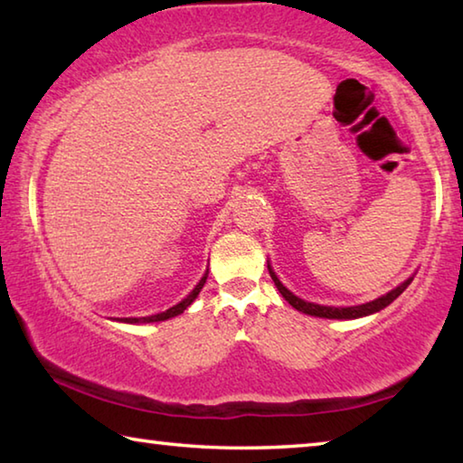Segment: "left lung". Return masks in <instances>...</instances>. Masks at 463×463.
I'll return each mask as SVG.
<instances>
[{
	"mask_svg": "<svg viewBox=\"0 0 463 463\" xmlns=\"http://www.w3.org/2000/svg\"><path fill=\"white\" fill-rule=\"evenodd\" d=\"M269 268V265H268ZM269 276L273 279V284L278 286L279 294L286 298V300L292 304V307L296 310L304 312V315H310V317H320V318H359V317H367V315H373V312H378L382 308H386L388 304H392L396 300L398 296H401L406 288H409V284L412 279H406L404 284L398 286L396 289H392V292H388L386 296L378 298V300L373 302H367V304H362V307H349V308H335V307H320V304H312V302H304L302 298L294 296L289 289H286L284 286H281V281L276 278V273H273L269 269Z\"/></svg>",
	"mask_w": 463,
	"mask_h": 463,
	"instance_id": "8db88e82",
	"label": "left lung"
}]
</instances>
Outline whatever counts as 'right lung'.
Instances as JSON below:
<instances>
[{"label": "right lung", "mask_w": 463, "mask_h": 463, "mask_svg": "<svg viewBox=\"0 0 463 463\" xmlns=\"http://www.w3.org/2000/svg\"><path fill=\"white\" fill-rule=\"evenodd\" d=\"M206 278H208V273H206V276H203V278L200 279V284L192 289L190 296L184 298V300L179 302V304H175L174 308H169V310H165V312H159V315H153V317H143V318H127V320H124V323H159V320H167V318H171V317H177V315H182V312H184L187 307H190V304L195 300V296L200 294V289L203 288V284H206Z\"/></svg>", "instance_id": "1"}]
</instances>
